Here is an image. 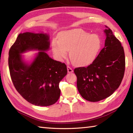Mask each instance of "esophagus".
I'll use <instances>...</instances> for the list:
<instances>
[{
  "label": "esophagus",
  "mask_w": 133,
  "mask_h": 133,
  "mask_svg": "<svg viewBox=\"0 0 133 133\" xmlns=\"http://www.w3.org/2000/svg\"><path fill=\"white\" fill-rule=\"evenodd\" d=\"M67 71H68L69 73H71L73 72V70L72 69V68H71V67L69 66L67 67Z\"/></svg>",
  "instance_id": "1"
}]
</instances>
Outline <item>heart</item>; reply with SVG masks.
<instances>
[{"mask_svg":"<svg viewBox=\"0 0 133 133\" xmlns=\"http://www.w3.org/2000/svg\"><path fill=\"white\" fill-rule=\"evenodd\" d=\"M101 41L96 34L75 29L60 34L59 39H54L52 49L56 58L62 61L70 51V58L77 66H87L93 63L99 52Z\"/></svg>","mask_w":133,"mask_h":133,"instance_id":"1","label":"heart"}]
</instances>
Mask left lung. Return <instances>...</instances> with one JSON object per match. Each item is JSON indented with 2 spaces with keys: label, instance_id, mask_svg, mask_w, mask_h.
Segmentation results:
<instances>
[{
  "label": "left lung",
  "instance_id": "8db88e82",
  "mask_svg": "<svg viewBox=\"0 0 133 133\" xmlns=\"http://www.w3.org/2000/svg\"><path fill=\"white\" fill-rule=\"evenodd\" d=\"M104 30V47L95 60L87 67L74 69L77 88L84 99L98 102L110 97L122 82L125 70L123 47L111 29Z\"/></svg>",
  "mask_w": 133,
  "mask_h": 133
}]
</instances>
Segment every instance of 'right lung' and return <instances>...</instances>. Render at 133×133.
Masks as SVG:
<instances>
[{"label":"right lung","instance_id":"obj_1","mask_svg":"<svg viewBox=\"0 0 133 133\" xmlns=\"http://www.w3.org/2000/svg\"><path fill=\"white\" fill-rule=\"evenodd\" d=\"M50 48L46 34H19L11 47L8 66L14 86L22 97L35 106H48L59 99V84L67 73L66 65L51 58L44 52ZM40 50L30 65L23 61L21 53Z\"/></svg>","mask_w":133,"mask_h":133}]
</instances>
